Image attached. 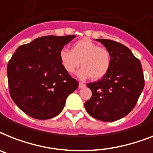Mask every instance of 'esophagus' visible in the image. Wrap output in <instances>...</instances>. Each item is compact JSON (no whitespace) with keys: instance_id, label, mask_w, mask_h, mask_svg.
I'll return each mask as SVG.
<instances>
[{"instance_id":"esophagus-1","label":"esophagus","mask_w":153,"mask_h":153,"mask_svg":"<svg viewBox=\"0 0 153 153\" xmlns=\"http://www.w3.org/2000/svg\"><path fill=\"white\" fill-rule=\"evenodd\" d=\"M85 85H86L85 84V83H83V82H79V88H84V87H85Z\"/></svg>"}]
</instances>
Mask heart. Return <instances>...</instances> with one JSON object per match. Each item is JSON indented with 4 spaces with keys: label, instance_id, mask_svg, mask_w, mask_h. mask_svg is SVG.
<instances>
[{
    "label": "heart",
    "instance_id": "b5f03b06",
    "mask_svg": "<svg viewBox=\"0 0 153 153\" xmlns=\"http://www.w3.org/2000/svg\"><path fill=\"white\" fill-rule=\"evenodd\" d=\"M59 58L64 69L71 74L80 65L82 68L78 72L81 79L92 77L94 80H99L106 75L110 71L112 57L110 51L88 38L80 39L74 43L71 51L66 48L59 52Z\"/></svg>",
    "mask_w": 153,
    "mask_h": 153
}]
</instances>
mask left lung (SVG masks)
<instances>
[{
    "label": "left lung",
    "mask_w": 153,
    "mask_h": 153,
    "mask_svg": "<svg viewBox=\"0 0 153 153\" xmlns=\"http://www.w3.org/2000/svg\"><path fill=\"white\" fill-rule=\"evenodd\" d=\"M110 51V71L100 80L87 84L92 97L85 102L87 113L97 120L110 122L128 115L138 102L145 80L141 62L124 45L98 39Z\"/></svg>",
    "instance_id": "1"
}]
</instances>
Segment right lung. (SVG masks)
<instances>
[{"mask_svg": "<svg viewBox=\"0 0 153 153\" xmlns=\"http://www.w3.org/2000/svg\"><path fill=\"white\" fill-rule=\"evenodd\" d=\"M75 36H46L18 47L7 67L10 96L25 114L39 120L58 115L78 81L64 69L59 52Z\"/></svg>", "mask_w": 153, "mask_h": 153, "instance_id": "right-lung-1", "label": "right lung"}]
</instances>
